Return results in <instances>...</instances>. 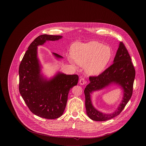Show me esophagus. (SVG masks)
I'll return each mask as SVG.
<instances>
[{
    "mask_svg": "<svg viewBox=\"0 0 146 146\" xmlns=\"http://www.w3.org/2000/svg\"><path fill=\"white\" fill-rule=\"evenodd\" d=\"M79 84L80 85H84V84L85 83V79L84 78H81L79 80Z\"/></svg>",
    "mask_w": 146,
    "mask_h": 146,
    "instance_id": "1",
    "label": "esophagus"
}]
</instances>
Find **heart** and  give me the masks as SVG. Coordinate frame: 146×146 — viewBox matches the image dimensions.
Here are the masks:
<instances>
[{
  "label": "heart",
  "mask_w": 146,
  "mask_h": 146,
  "mask_svg": "<svg viewBox=\"0 0 146 146\" xmlns=\"http://www.w3.org/2000/svg\"><path fill=\"white\" fill-rule=\"evenodd\" d=\"M72 57L79 65L84 67L85 72L91 76L99 74L111 58L110 48L97 42L76 45L72 50ZM72 63L74 61L70 58Z\"/></svg>",
  "instance_id": "1"
}]
</instances>
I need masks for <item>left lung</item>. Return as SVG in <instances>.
Segmentation results:
<instances>
[{
  "label": "left lung",
  "mask_w": 146,
  "mask_h": 146,
  "mask_svg": "<svg viewBox=\"0 0 146 146\" xmlns=\"http://www.w3.org/2000/svg\"><path fill=\"white\" fill-rule=\"evenodd\" d=\"M135 77V70L130 55L124 44L120 42L113 63L98 76H90V83L84 90L86 114L91 119L103 121L118 115L131 98ZM111 83L121 86L124 92L123 100L117 110L113 113L106 114L98 111L93 106L90 95L93 91L101 90Z\"/></svg>",
  "instance_id": "obj_1"
}]
</instances>
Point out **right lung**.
I'll list each match as a JSON object with an SVG mask.
<instances>
[{
	"instance_id": "obj_1",
	"label": "right lung",
	"mask_w": 146,
	"mask_h": 146,
	"mask_svg": "<svg viewBox=\"0 0 146 146\" xmlns=\"http://www.w3.org/2000/svg\"><path fill=\"white\" fill-rule=\"evenodd\" d=\"M61 35L38 36L28 46L19 66V91L29 110L42 118L60 117L65 110L69 91L76 85L79 76L58 72L47 80L40 74L41 66L37 57V46L46 41L61 39ZM57 58H63L52 53Z\"/></svg>"
}]
</instances>
